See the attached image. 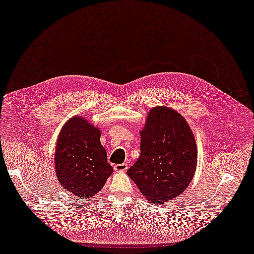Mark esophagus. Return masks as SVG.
I'll use <instances>...</instances> for the list:
<instances>
[{
  "instance_id": "1",
  "label": "esophagus",
  "mask_w": 254,
  "mask_h": 254,
  "mask_svg": "<svg viewBox=\"0 0 254 254\" xmlns=\"http://www.w3.org/2000/svg\"><path fill=\"white\" fill-rule=\"evenodd\" d=\"M114 170L116 172H125L127 170V164H126V163L116 164V165H114Z\"/></svg>"
}]
</instances>
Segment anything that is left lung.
<instances>
[{
    "label": "left lung",
    "mask_w": 254,
    "mask_h": 254,
    "mask_svg": "<svg viewBox=\"0 0 254 254\" xmlns=\"http://www.w3.org/2000/svg\"><path fill=\"white\" fill-rule=\"evenodd\" d=\"M140 157L127 174L146 200L163 204L182 194L193 179L197 146L187 120L175 110L158 106L140 130Z\"/></svg>",
    "instance_id": "1"
}]
</instances>
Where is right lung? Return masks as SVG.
Returning a JSON list of instances; mask_svg holds the SVG:
<instances>
[{"instance_id":"obj_1","label":"right lung","mask_w":254,"mask_h":254,"mask_svg":"<svg viewBox=\"0 0 254 254\" xmlns=\"http://www.w3.org/2000/svg\"><path fill=\"white\" fill-rule=\"evenodd\" d=\"M55 171L62 188L75 196L90 198L100 192L113 173L101 129L82 116L66 121L55 149Z\"/></svg>"}]
</instances>
